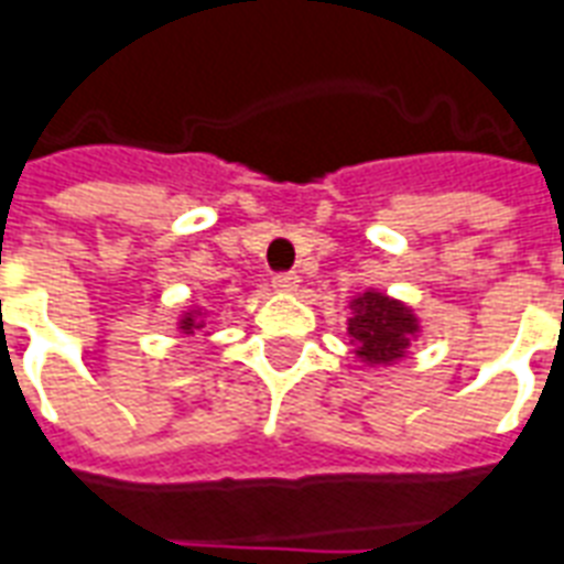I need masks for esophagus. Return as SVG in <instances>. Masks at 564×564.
Returning <instances> with one entry per match:
<instances>
[{
    "label": "esophagus",
    "instance_id": "esophagus-1",
    "mask_svg": "<svg viewBox=\"0 0 564 564\" xmlns=\"http://www.w3.org/2000/svg\"><path fill=\"white\" fill-rule=\"evenodd\" d=\"M272 286L278 292H292L295 286H299V274L295 272H281V274H274L272 278Z\"/></svg>",
    "mask_w": 564,
    "mask_h": 564
}]
</instances>
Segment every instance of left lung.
Instances as JSON below:
<instances>
[{"instance_id": "left-lung-1", "label": "left lung", "mask_w": 564, "mask_h": 564, "mask_svg": "<svg viewBox=\"0 0 564 564\" xmlns=\"http://www.w3.org/2000/svg\"><path fill=\"white\" fill-rule=\"evenodd\" d=\"M420 322L405 304L397 299H387L384 292L369 290L351 301L349 337L364 364L381 367L393 360L405 358V349L416 337Z\"/></svg>"}]
</instances>
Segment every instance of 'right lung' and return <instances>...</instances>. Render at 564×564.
I'll use <instances>...</instances> for the list:
<instances>
[{
  "label": "right lung",
  "mask_w": 564,
  "mask_h": 564,
  "mask_svg": "<svg viewBox=\"0 0 564 564\" xmlns=\"http://www.w3.org/2000/svg\"><path fill=\"white\" fill-rule=\"evenodd\" d=\"M204 325L206 322L204 316H200V311H188L186 316L180 319V330H183V334H195V330H200Z\"/></svg>",
  "instance_id": "1"
}]
</instances>
